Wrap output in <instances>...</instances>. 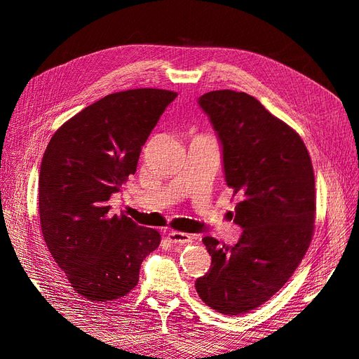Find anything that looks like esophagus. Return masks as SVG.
<instances>
[{
  "label": "esophagus",
  "instance_id": "34e87169",
  "mask_svg": "<svg viewBox=\"0 0 359 359\" xmlns=\"http://www.w3.org/2000/svg\"><path fill=\"white\" fill-rule=\"evenodd\" d=\"M168 240L172 244H187L191 241V236L189 233H184V232L170 231V232H168Z\"/></svg>",
  "mask_w": 359,
  "mask_h": 359
}]
</instances>
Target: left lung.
<instances>
[{"mask_svg": "<svg viewBox=\"0 0 359 359\" xmlns=\"http://www.w3.org/2000/svg\"><path fill=\"white\" fill-rule=\"evenodd\" d=\"M219 136L226 184L240 193L235 245L203 244L211 268L196 280L201 299L235 316L262 306L285 286L309 250L316 214L314 173L299 135L255 97L232 90L198 100Z\"/></svg>", "mask_w": 359, "mask_h": 359, "instance_id": "8db88e82", "label": "left lung"}]
</instances>
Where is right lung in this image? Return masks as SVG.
Returning a JSON list of instances; mask_svg holds the SVG:
<instances>
[{"label": "right lung", "mask_w": 359, "mask_h": 359, "mask_svg": "<svg viewBox=\"0 0 359 359\" xmlns=\"http://www.w3.org/2000/svg\"><path fill=\"white\" fill-rule=\"evenodd\" d=\"M177 93L137 88L85 107L52 136L39 175L41 233L72 287L90 301L126 297L160 233L107 201L135 175L140 151Z\"/></svg>", "instance_id": "obj_1"}]
</instances>
